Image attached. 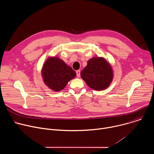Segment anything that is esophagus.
<instances>
[{
    "mask_svg": "<svg viewBox=\"0 0 154 154\" xmlns=\"http://www.w3.org/2000/svg\"><path fill=\"white\" fill-rule=\"evenodd\" d=\"M76 74H77V77H79L80 75V70L76 71Z\"/></svg>",
    "mask_w": 154,
    "mask_h": 154,
    "instance_id": "obj_1",
    "label": "esophagus"
}]
</instances>
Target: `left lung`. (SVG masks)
<instances>
[{
    "label": "left lung",
    "mask_w": 154,
    "mask_h": 154,
    "mask_svg": "<svg viewBox=\"0 0 154 154\" xmlns=\"http://www.w3.org/2000/svg\"><path fill=\"white\" fill-rule=\"evenodd\" d=\"M82 79L91 88L102 91L108 88L113 78L110 64L102 57H94L88 61L86 66L81 71Z\"/></svg>",
    "instance_id": "obj_1"
}]
</instances>
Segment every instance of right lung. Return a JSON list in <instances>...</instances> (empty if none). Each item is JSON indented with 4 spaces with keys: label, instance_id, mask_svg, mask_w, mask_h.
<instances>
[{
    "label": "right lung",
    "instance_id": "obj_1",
    "mask_svg": "<svg viewBox=\"0 0 154 154\" xmlns=\"http://www.w3.org/2000/svg\"><path fill=\"white\" fill-rule=\"evenodd\" d=\"M42 77L45 85L54 91L64 88L68 82L73 79L76 72L58 57H49L42 66Z\"/></svg>",
    "mask_w": 154,
    "mask_h": 154
}]
</instances>
